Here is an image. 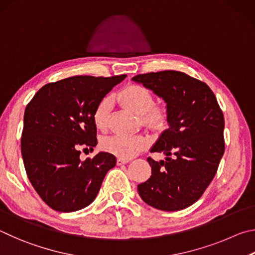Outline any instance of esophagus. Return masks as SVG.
<instances>
[{
	"mask_svg": "<svg viewBox=\"0 0 255 255\" xmlns=\"http://www.w3.org/2000/svg\"><path fill=\"white\" fill-rule=\"evenodd\" d=\"M130 160L128 159H125V158H118V160H116V162H118L119 166H121V164H125L128 163Z\"/></svg>",
	"mask_w": 255,
	"mask_h": 255,
	"instance_id": "esophagus-1",
	"label": "esophagus"
}]
</instances>
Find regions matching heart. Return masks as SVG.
I'll return each instance as SVG.
<instances>
[{
    "label": "heart",
    "mask_w": 255,
    "mask_h": 255,
    "mask_svg": "<svg viewBox=\"0 0 255 255\" xmlns=\"http://www.w3.org/2000/svg\"><path fill=\"white\" fill-rule=\"evenodd\" d=\"M118 100L123 106L141 115L146 128L155 132L163 131L168 127L169 114L167 107L153 104V94L149 88L139 84H131L118 94ZM111 114L110 98H103L93 114L94 125L98 131L104 132L109 125ZM148 141L143 135H111L102 141V148L121 158H132L143 150Z\"/></svg>",
    "instance_id": "1"
}]
</instances>
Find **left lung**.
<instances>
[{"label": "left lung", "mask_w": 255, "mask_h": 255, "mask_svg": "<svg viewBox=\"0 0 255 255\" xmlns=\"http://www.w3.org/2000/svg\"><path fill=\"white\" fill-rule=\"evenodd\" d=\"M140 83L166 102L169 128L151 148L166 160L148 158L152 175L137 185L144 203L176 212L202 197L215 177L225 151L224 115L212 89L185 73L164 70L136 75Z\"/></svg>", "instance_id": "left-lung-1"}]
</instances>
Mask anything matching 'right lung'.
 I'll list each match as a JSON object with an SVG mask.
<instances>
[{"instance_id":"right-lung-1","label":"right lung","mask_w":255,"mask_h":255,"mask_svg":"<svg viewBox=\"0 0 255 255\" xmlns=\"http://www.w3.org/2000/svg\"><path fill=\"white\" fill-rule=\"evenodd\" d=\"M125 77L74 76L49 83L26 105L22 159L31 185L55 211L70 213L88 206L107 171L115 167V155L109 152L80 161L79 148L97 144L94 111Z\"/></svg>"}]
</instances>
